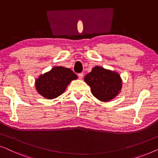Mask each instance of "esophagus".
I'll list each match as a JSON object with an SVG mask.
<instances>
[{"mask_svg":"<svg viewBox=\"0 0 158 158\" xmlns=\"http://www.w3.org/2000/svg\"><path fill=\"white\" fill-rule=\"evenodd\" d=\"M78 75V77H79V78L80 79H82V78H83V73H79V74L78 75Z\"/></svg>","mask_w":158,"mask_h":158,"instance_id":"1","label":"esophagus"}]
</instances>
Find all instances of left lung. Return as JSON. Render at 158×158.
I'll use <instances>...</instances> for the list:
<instances>
[{
    "instance_id": "8db88e82",
    "label": "left lung",
    "mask_w": 158,
    "mask_h": 158,
    "mask_svg": "<svg viewBox=\"0 0 158 158\" xmlns=\"http://www.w3.org/2000/svg\"><path fill=\"white\" fill-rule=\"evenodd\" d=\"M85 81L94 96L101 101H109L117 96L122 88V79L118 73L96 66L85 75Z\"/></svg>"
}]
</instances>
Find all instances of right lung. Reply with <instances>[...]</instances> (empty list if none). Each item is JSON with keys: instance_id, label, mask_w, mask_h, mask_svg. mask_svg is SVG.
Returning <instances> with one entry per match:
<instances>
[{"instance_id": "add662e5", "label": "right lung", "mask_w": 158, "mask_h": 158, "mask_svg": "<svg viewBox=\"0 0 158 158\" xmlns=\"http://www.w3.org/2000/svg\"><path fill=\"white\" fill-rule=\"evenodd\" d=\"M77 75L70 69L63 67H55L49 72L41 75L36 81L38 93L48 99L60 96Z\"/></svg>"}]
</instances>
